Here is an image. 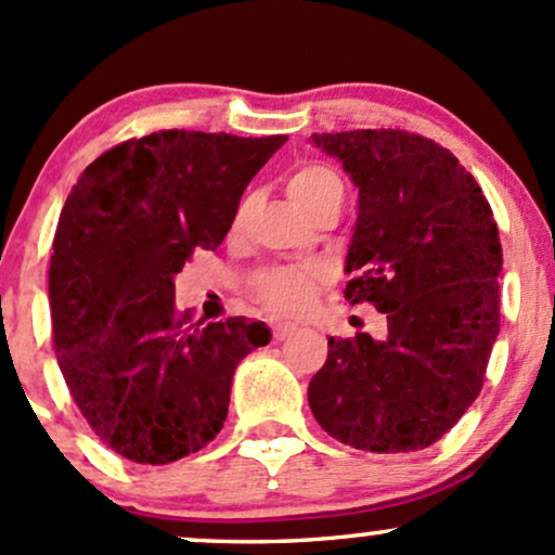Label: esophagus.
I'll list each match as a JSON object with an SVG mask.
<instances>
[{"label": "esophagus", "instance_id": "1", "mask_svg": "<svg viewBox=\"0 0 555 555\" xmlns=\"http://www.w3.org/2000/svg\"><path fill=\"white\" fill-rule=\"evenodd\" d=\"M295 326H292V323H276V326H273V339L276 341H284V339H289L292 334H295Z\"/></svg>", "mask_w": 555, "mask_h": 555}]
</instances>
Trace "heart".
I'll return each mask as SVG.
<instances>
[{"label":"heart","mask_w":555,"mask_h":555,"mask_svg":"<svg viewBox=\"0 0 555 555\" xmlns=\"http://www.w3.org/2000/svg\"><path fill=\"white\" fill-rule=\"evenodd\" d=\"M286 195L305 216L328 203H339L344 197V182L326 164H302L286 180ZM247 216V203H242L234 216V229L242 227ZM256 297L266 310L276 315H299L315 305L318 295L326 286V273L315 266H284V269H269L256 276Z\"/></svg>","instance_id":"heart-1"}]
</instances>
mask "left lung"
Listing matches in <instances>:
<instances>
[{
	"label": "left lung",
	"instance_id": "left-lung-1",
	"mask_svg": "<svg viewBox=\"0 0 555 555\" xmlns=\"http://www.w3.org/2000/svg\"><path fill=\"white\" fill-rule=\"evenodd\" d=\"M360 188L344 299L386 313L388 334L328 339L308 388L336 441L373 454L428 449L482 388L499 336V227L460 158L406 130L310 138Z\"/></svg>",
	"mask_w": 555,
	"mask_h": 555
}]
</instances>
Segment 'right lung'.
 <instances>
[{
    "label": "right lung",
    "instance_id": "obj_1",
    "mask_svg": "<svg viewBox=\"0 0 555 555\" xmlns=\"http://www.w3.org/2000/svg\"><path fill=\"white\" fill-rule=\"evenodd\" d=\"M284 143L151 132L88 164L67 195L49 266L56 362L99 441L125 460L169 464L214 441L234 371L271 341L247 318L190 323L175 276L221 245L247 182Z\"/></svg>",
    "mask_w": 555,
    "mask_h": 555
}]
</instances>
